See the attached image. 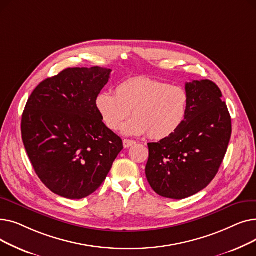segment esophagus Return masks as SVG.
<instances>
[{
  "label": "esophagus",
  "instance_id": "1",
  "mask_svg": "<svg viewBox=\"0 0 256 256\" xmlns=\"http://www.w3.org/2000/svg\"><path fill=\"white\" fill-rule=\"evenodd\" d=\"M136 144V142L134 141V140H128V139H124V148H128V147H130V146H132V145H135Z\"/></svg>",
  "mask_w": 256,
  "mask_h": 256
}]
</instances>
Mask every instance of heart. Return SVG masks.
<instances>
[{
    "instance_id": "heart-1",
    "label": "heart",
    "mask_w": 256,
    "mask_h": 256,
    "mask_svg": "<svg viewBox=\"0 0 256 256\" xmlns=\"http://www.w3.org/2000/svg\"><path fill=\"white\" fill-rule=\"evenodd\" d=\"M96 104L110 130H118L132 112L134 118L122 127L124 135L147 134L152 140H163L184 124L189 96L180 86L148 76H135L119 83L115 96L108 92L98 94Z\"/></svg>"
}]
</instances>
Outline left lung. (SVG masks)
<instances>
[{"mask_svg": "<svg viewBox=\"0 0 256 256\" xmlns=\"http://www.w3.org/2000/svg\"><path fill=\"white\" fill-rule=\"evenodd\" d=\"M188 113L180 128L148 143L145 174L152 190L166 198L190 197L214 180L232 136V118L219 87L210 80L186 83Z\"/></svg>", "mask_w": 256, "mask_h": 256, "instance_id": "1", "label": "left lung"}]
</instances>
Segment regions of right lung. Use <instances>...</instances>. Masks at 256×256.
I'll list each match as a JSON object with an SVG mask.
<instances>
[{
  "mask_svg": "<svg viewBox=\"0 0 256 256\" xmlns=\"http://www.w3.org/2000/svg\"><path fill=\"white\" fill-rule=\"evenodd\" d=\"M111 72L66 68L42 80L26 102L22 117L26 152L40 180L59 196L82 199L96 192L124 148L96 104Z\"/></svg>",
  "mask_w": 256,
  "mask_h": 256,
  "instance_id": "add662e5",
  "label": "right lung"
}]
</instances>
